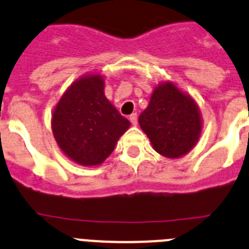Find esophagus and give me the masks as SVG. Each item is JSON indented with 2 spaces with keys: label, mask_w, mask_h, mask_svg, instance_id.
<instances>
[{
  "label": "esophagus",
  "mask_w": 249,
  "mask_h": 249,
  "mask_svg": "<svg viewBox=\"0 0 249 249\" xmlns=\"http://www.w3.org/2000/svg\"><path fill=\"white\" fill-rule=\"evenodd\" d=\"M129 119H130V122H131V124L136 125V124H138V114H136V113L131 114Z\"/></svg>",
  "instance_id": "34e87169"
}]
</instances>
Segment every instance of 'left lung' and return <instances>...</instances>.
Returning <instances> with one entry per match:
<instances>
[{"mask_svg": "<svg viewBox=\"0 0 249 249\" xmlns=\"http://www.w3.org/2000/svg\"><path fill=\"white\" fill-rule=\"evenodd\" d=\"M139 125L155 151L170 159L181 158L197 144L202 118L194 98L172 82L160 83L139 116Z\"/></svg>", "mask_w": 249, "mask_h": 249, "instance_id": "1", "label": "left lung"}]
</instances>
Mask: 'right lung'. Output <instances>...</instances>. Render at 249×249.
<instances>
[{
    "label": "right lung",
    "mask_w": 249,
    "mask_h": 249,
    "mask_svg": "<svg viewBox=\"0 0 249 249\" xmlns=\"http://www.w3.org/2000/svg\"><path fill=\"white\" fill-rule=\"evenodd\" d=\"M129 127V120L105 97L104 78L97 73L71 83L52 113L58 146L82 166L104 162Z\"/></svg>",
    "instance_id": "add662e5"
}]
</instances>
